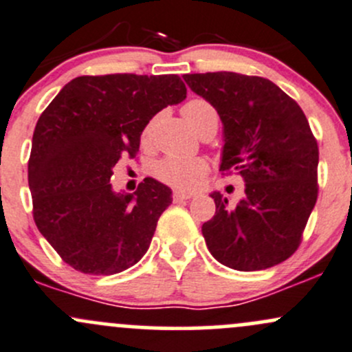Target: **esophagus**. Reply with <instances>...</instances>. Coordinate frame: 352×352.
I'll return each instance as SVG.
<instances>
[{"instance_id": "1", "label": "esophagus", "mask_w": 352, "mask_h": 352, "mask_svg": "<svg viewBox=\"0 0 352 352\" xmlns=\"http://www.w3.org/2000/svg\"><path fill=\"white\" fill-rule=\"evenodd\" d=\"M191 197H193V193H188V191H179V190H176L175 193H173V200H175V201L190 200Z\"/></svg>"}]
</instances>
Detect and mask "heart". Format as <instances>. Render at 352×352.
Instances as JSON below:
<instances>
[{
    "label": "heart",
    "instance_id": "b5f03b06",
    "mask_svg": "<svg viewBox=\"0 0 352 352\" xmlns=\"http://www.w3.org/2000/svg\"><path fill=\"white\" fill-rule=\"evenodd\" d=\"M183 115L198 132H201L203 125L208 120V117L217 115V111L213 110V107L208 101L197 98V100H191L184 104ZM151 130L152 125H147L144 135L149 137ZM206 171H208V164L200 157H168L162 159V161H159L157 164L154 166L155 177H157L159 181H162V183L169 184V186L177 188V190H191Z\"/></svg>",
    "mask_w": 352,
    "mask_h": 352
}]
</instances>
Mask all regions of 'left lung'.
Listing matches in <instances>:
<instances>
[{
  "mask_svg": "<svg viewBox=\"0 0 352 352\" xmlns=\"http://www.w3.org/2000/svg\"><path fill=\"white\" fill-rule=\"evenodd\" d=\"M183 78L222 120L220 171H235L245 183L235 206L212 193L215 215L201 227L206 248L237 271L283 263L298 249L318 193V147L305 113L259 76L222 71Z\"/></svg>",
  "mask_w": 352,
  "mask_h": 352,
  "instance_id": "obj_1",
  "label": "left lung"
}]
</instances>
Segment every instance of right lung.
<instances>
[{"label": "right lung", "mask_w": 352, "mask_h": 352, "mask_svg": "<svg viewBox=\"0 0 352 352\" xmlns=\"http://www.w3.org/2000/svg\"><path fill=\"white\" fill-rule=\"evenodd\" d=\"M186 98L179 76H79L35 125L28 161L34 220L64 263L85 274H115L139 263L173 198L146 177L115 193L113 168L135 157L155 113Z\"/></svg>", "instance_id": "right-lung-1"}]
</instances>
